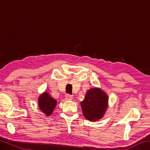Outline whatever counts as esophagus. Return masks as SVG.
Masks as SVG:
<instances>
[{"label": "esophagus", "mask_w": 150, "mask_h": 150, "mask_svg": "<svg viewBox=\"0 0 150 150\" xmlns=\"http://www.w3.org/2000/svg\"><path fill=\"white\" fill-rule=\"evenodd\" d=\"M65 100H72L73 99V96L71 95H68V94H67V95L65 96Z\"/></svg>", "instance_id": "34e87169"}]
</instances>
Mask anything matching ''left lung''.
<instances>
[{
    "label": "left lung",
    "instance_id": "8db88e82",
    "mask_svg": "<svg viewBox=\"0 0 150 150\" xmlns=\"http://www.w3.org/2000/svg\"><path fill=\"white\" fill-rule=\"evenodd\" d=\"M108 100L107 95L100 88H90L81 103L83 116L93 122L102 118L108 107Z\"/></svg>",
    "mask_w": 150,
    "mask_h": 150
}]
</instances>
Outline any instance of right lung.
Listing matches in <instances>:
<instances>
[{
    "mask_svg": "<svg viewBox=\"0 0 150 150\" xmlns=\"http://www.w3.org/2000/svg\"><path fill=\"white\" fill-rule=\"evenodd\" d=\"M57 101L54 98L51 97L50 94L44 92L38 98V105L40 109L47 116L52 115L53 110H54Z\"/></svg>",
    "mask_w": 150,
    "mask_h": 150,
    "instance_id": "right-lung-1",
    "label": "right lung"
}]
</instances>
